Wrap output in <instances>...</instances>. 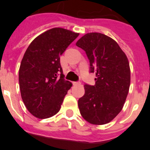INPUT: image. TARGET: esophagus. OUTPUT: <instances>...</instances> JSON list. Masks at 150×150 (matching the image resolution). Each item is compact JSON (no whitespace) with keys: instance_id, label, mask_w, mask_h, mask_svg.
<instances>
[{"instance_id":"obj_1","label":"esophagus","mask_w":150,"mask_h":150,"mask_svg":"<svg viewBox=\"0 0 150 150\" xmlns=\"http://www.w3.org/2000/svg\"><path fill=\"white\" fill-rule=\"evenodd\" d=\"M80 84H81L80 82H73V85H74V86H79V85Z\"/></svg>"}]
</instances>
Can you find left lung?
<instances>
[{"label":"left lung","mask_w":150,"mask_h":150,"mask_svg":"<svg viewBox=\"0 0 150 150\" xmlns=\"http://www.w3.org/2000/svg\"><path fill=\"white\" fill-rule=\"evenodd\" d=\"M95 73V86L85 85L78 107L85 120L92 125L112 121L122 110L131 83L128 58L116 41L100 33H88L76 42Z\"/></svg>","instance_id":"1"}]
</instances>
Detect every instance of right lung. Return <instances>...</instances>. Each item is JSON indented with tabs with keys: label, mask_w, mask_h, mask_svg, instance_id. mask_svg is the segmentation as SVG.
Instances as JSON below:
<instances>
[{
	"label": "right lung",
	"mask_w": 150,
	"mask_h": 150,
	"mask_svg": "<svg viewBox=\"0 0 150 150\" xmlns=\"http://www.w3.org/2000/svg\"><path fill=\"white\" fill-rule=\"evenodd\" d=\"M79 34L54 28L38 36L26 50L18 71L19 88L26 108L35 117L47 119L60 110L73 86L64 79L60 56Z\"/></svg>",
	"instance_id": "add662e5"
}]
</instances>
